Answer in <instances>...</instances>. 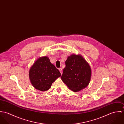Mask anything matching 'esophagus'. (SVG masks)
I'll return each instance as SVG.
<instances>
[{
	"instance_id": "1",
	"label": "esophagus",
	"mask_w": 124,
	"mask_h": 124,
	"mask_svg": "<svg viewBox=\"0 0 124 124\" xmlns=\"http://www.w3.org/2000/svg\"><path fill=\"white\" fill-rule=\"evenodd\" d=\"M59 70L60 72H61V74H62V68H59Z\"/></svg>"
}]
</instances>
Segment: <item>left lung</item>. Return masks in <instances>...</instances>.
<instances>
[{"label":"left lung","mask_w":124,"mask_h":124,"mask_svg":"<svg viewBox=\"0 0 124 124\" xmlns=\"http://www.w3.org/2000/svg\"><path fill=\"white\" fill-rule=\"evenodd\" d=\"M65 65L61 79L69 89L77 92L86 88L91 81L92 70L84 58L72 54L67 57Z\"/></svg>","instance_id":"1"}]
</instances>
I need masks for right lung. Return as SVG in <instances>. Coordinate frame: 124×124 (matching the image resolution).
I'll use <instances>...</instances> for the list:
<instances>
[{
  "mask_svg": "<svg viewBox=\"0 0 124 124\" xmlns=\"http://www.w3.org/2000/svg\"><path fill=\"white\" fill-rule=\"evenodd\" d=\"M29 78L32 86L38 90L46 91L61 74L47 56L38 58L29 70Z\"/></svg>",
  "mask_w": 124,
  "mask_h": 124,
  "instance_id": "1",
  "label": "right lung"
}]
</instances>
